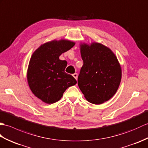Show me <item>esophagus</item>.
Wrapping results in <instances>:
<instances>
[{
	"label": "esophagus",
	"instance_id": "1",
	"mask_svg": "<svg viewBox=\"0 0 148 148\" xmlns=\"http://www.w3.org/2000/svg\"><path fill=\"white\" fill-rule=\"evenodd\" d=\"M73 77L75 78V79L77 80V78H78V74L77 73H75L74 74H73Z\"/></svg>",
	"mask_w": 148,
	"mask_h": 148
}]
</instances>
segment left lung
I'll return each instance as SVG.
<instances>
[{"instance_id": "8db88e82", "label": "left lung", "mask_w": 148, "mask_h": 148, "mask_svg": "<svg viewBox=\"0 0 148 148\" xmlns=\"http://www.w3.org/2000/svg\"><path fill=\"white\" fill-rule=\"evenodd\" d=\"M84 64L78 77V85L88 102L100 104L112 97L119 88L121 69L110 48L100 43L80 44Z\"/></svg>"}]
</instances>
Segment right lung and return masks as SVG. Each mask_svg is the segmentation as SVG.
Returning a JSON list of instances; mask_svg holds the SVG:
<instances>
[{
    "label": "right lung",
    "mask_w": 148,
    "mask_h": 148,
    "mask_svg": "<svg viewBox=\"0 0 148 148\" xmlns=\"http://www.w3.org/2000/svg\"><path fill=\"white\" fill-rule=\"evenodd\" d=\"M75 44L63 39L54 40L41 45L33 53L27 71L28 83L33 94L44 103L58 101L69 87L77 84L75 78L64 71L66 61L60 60Z\"/></svg>",
    "instance_id": "right-lung-1"
}]
</instances>
